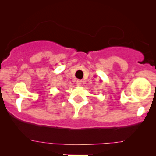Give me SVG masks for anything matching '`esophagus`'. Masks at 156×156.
I'll use <instances>...</instances> for the list:
<instances>
[{"label":"esophagus","instance_id":"34e87169","mask_svg":"<svg viewBox=\"0 0 156 156\" xmlns=\"http://www.w3.org/2000/svg\"><path fill=\"white\" fill-rule=\"evenodd\" d=\"M81 83H82V80H76L77 86H80Z\"/></svg>","mask_w":156,"mask_h":156}]
</instances>
